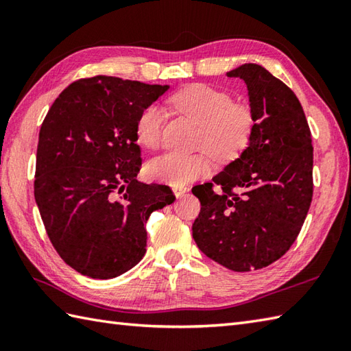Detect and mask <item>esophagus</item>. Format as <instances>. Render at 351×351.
I'll use <instances>...</instances> for the list:
<instances>
[{
  "label": "esophagus",
  "mask_w": 351,
  "mask_h": 351,
  "mask_svg": "<svg viewBox=\"0 0 351 351\" xmlns=\"http://www.w3.org/2000/svg\"><path fill=\"white\" fill-rule=\"evenodd\" d=\"M187 191H189V189H185V187H180V189H175V190H173L176 199H181Z\"/></svg>",
  "instance_id": "1"
}]
</instances>
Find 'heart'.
<instances>
[{
  "mask_svg": "<svg viewBox=\"0 0 351 351\" xmlns=\"http://www.w3.org/2000/svg\"><path fill=\"white\" fill-rule=\"evenodd\" d=\"M176 110L191 117L200 126L199 145L217 160L232 158L249 143L253 130L252 110L243 104H232L226 92L210 86L195 84L178 92L171 98ZM166 113L152 104L141 111L137 121V138L146 147H156ZM210 169L204 154H181L167 151L146 164V175L152 181L184 187L206 175Z\"/></svg>",
  "mask_w": 351,
  "mask_h": 351,
  "instance_id": "b5f03b06",
  "label": "heart"
}]
</instances>
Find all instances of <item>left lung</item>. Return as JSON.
<instances>
[{"mask_svg":"<svg viewBox=\"0 0 351 351\" xmlns=\"http://www.w3.org/2000/svg\"><path fill=\"white\" fill-rule=\"evenodd\" d=\"M247 86L253 130L247 147L193 187L200 213L193 238L205 255L234 271L270 265L293 245L312 200L311 131L300 101L265 68L245 63L226 73Z\"/></svg>","mask_w":351,"mask_h":351,"instance_id":"1","label":"left lung"}]
</instances>
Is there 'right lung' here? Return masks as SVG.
Wrapping results in <instances>:
<instances>
[{"instance_id":"obj_1","label":"right lung","mask_w":351,"mask_h":351,"mask_svg":"<svg viewBox=\"0 0 351 351\" xmlns=\"http://www.w3.org/2000/svg\"><path fill=\"white\" fill-rule=\"evenodd\" d=\"M167 90L106 75L78 80L42 123L36 204L58 255L87 278L113 279L138 264L149 215L175 202L167 185L136 180L138 116Z\"/></svg>"}]
</instances>
